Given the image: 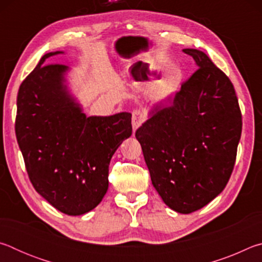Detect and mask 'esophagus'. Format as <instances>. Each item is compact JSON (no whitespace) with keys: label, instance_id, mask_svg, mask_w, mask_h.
<instances>
[{"label":"esophagus","instance_id":"1","mask_svg":"<svg viewBox=\"0 0 262 262\" xmlns=\"http://www.w3.org/2000/svg\"><path fill=\"white\" fill-rule=\"evenodd\" d=\"M145 120V117H144V113L142 112L140 110H135L134 112L132 114V125H133V130H136L137 128H139L142 123L144 122Z\"/></svg>","mask_w":262,"mask_h":262}]
</instances>
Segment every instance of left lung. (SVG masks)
Instances as JSON below:
<instances>
[{"label": "left lung", "mask_w": 262, "mask_h": 262, "mask_svg": "<svg viewBox=\"0 0 262 262\" xmlns=\"http://www.w3.org/2000/svg\"><path fill=\"white\" fill-rule=\"evenodd\" d=\"M198 70L181 89L154 105L136 130L155 189L180 214L201 209L232 173L242 113L231 81L205 53L185 48Z\"/></svg>", "instance_id": "8db88e82"}]
</instances>
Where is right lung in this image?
I'll use <instances>...</instances> for the list:
<instances>
[{
    "label": "right lung",
    "mask_w": 262,
    "mask_h": 262,
    "mask_svg": "<svg viewBox=\"0 0 262 262\" xmlns=\"http://www.w3.org/2000/svg\"><path fill=\"white\" fill-rule=\"evenodd\" d=\"M43 55L20 84L15 130L34 189L63 214L78 216L99 205L108 188L111 158L132 135V114L86 117L70 94L67 66Z\"/></svg>",
    "instance_id": "obj_1"
}]
</instances>
